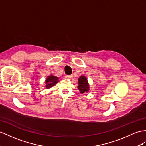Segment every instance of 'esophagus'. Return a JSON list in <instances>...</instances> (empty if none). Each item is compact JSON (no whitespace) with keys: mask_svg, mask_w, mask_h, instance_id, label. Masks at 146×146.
Wrapping results in <instances>:
<instances>
[{"mask_svg":"<svg viewBox=\"0 0 146 146\" xmlns=\"http://www.w3.org/2000/svg\"><path fill=\"white\" fill-rule=\"evenodd\" d=\"M72 77L73 76L72 75H66V76H65V78H66V79H72Z\"/></svg>","mask_w":146,"mask_h":146,"instance_id":"34e87169","label":"esophagus"}]
</instances>
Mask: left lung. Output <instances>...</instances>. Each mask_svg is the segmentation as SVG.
<instances>
[{"label": "left lung", "instance_id": "8db88e82", "mask_svg": "<svg viewBox=\"0 0 146 146\" xmlns=\"http://www.w3.org/2000/svg\"><path fill=\"white\" fill-rule=\"evenodd\" d=\"M78 89H79L81 94L84 92H88L89 90V85L88 82V79L84 76H81L78 78Z\"/></svg>", "mask_w": 146, "mask_h": 146}]
</instances>
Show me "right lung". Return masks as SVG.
Returning a JSON list of instances; mask_svg holds the SVG:
<instances>
[{
	"label": "right lung",
	"instance_id": "1",
	"mask_svg": "<svg viewBox=\"0 0 146 146\" xmlns=\"http://www.w3.org/2000/svg\"><path fill=\"white\" fill-rule=\"evenodd\" d=\"M58 79H59L58 77L55 76L54 75H52H52L48 76L46 80V88L49 89L51 87L54 86L55 85V84H57L58 82Z\"/></svg>",
	"mask_w": 146,
	"mask_h": 146
}]
</instances>
